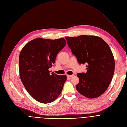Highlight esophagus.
<instances>
[{
    "label": "esophagus",
    "mask_w": 127,
    "mask_h": 127,
    "mask_svg": "<svg viewBox=\"0 0 127 127\" xmlns=\"http://www.w3.org/2000/svg\"><path fill=\"white\" fill-rule=\"evenodd\" d=\"M74 75H67V76L68 77L71 78V77H72Z\"/></svg>",
    "instance_id": "34e87169"
}]
</instances>
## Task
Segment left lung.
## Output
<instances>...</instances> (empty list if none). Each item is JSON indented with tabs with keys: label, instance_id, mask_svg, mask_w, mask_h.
Here are the masks:
<instances>
[{
	"label": "left lung",
	"instance_id": "left-lung-1",
	"mask_svg": "<svg viewBox=\"0 0 127 127\" xmlns=\"http://www.w3.org/2000/svg\"><path fill=\"white\" fill-rule=\"evenodd\" d=\"M65 38L78 63L87 64L86 73L77 74L79 82L76 90L89 98L99 96L108 88L114 72V58L109 46L102 38L94 35Z\"/></svg>",
	"mask_w": 127,
	"mask_h": 127
}]
</instances>
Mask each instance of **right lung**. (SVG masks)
<instances>
[{"label": "right lung", "instance_id": "1", "mask_svg": "<svg viewBox=\"0 0 127 127\" xmlns=\"http://www.w3.org/2000/svg\"><path fill=\"white\" fill-rule=\"evenodd\" d=\"M66 43L64 38H35L22 49L19 60L20 77L29 94L36 100L49 103L61 94L66 80L65 75H57L48 69L57 54Z\"/></svg>", "mask_w": 127, "mask_h": 127}]
</instances>
